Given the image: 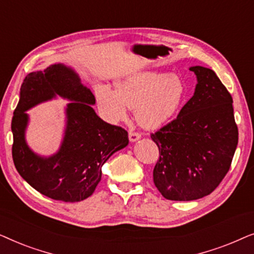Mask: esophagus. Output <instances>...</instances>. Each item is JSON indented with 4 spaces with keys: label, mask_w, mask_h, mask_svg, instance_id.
<instances>
[{
    "label": "esophagus",
    "mask_w": 254,
    "mask_h": 254,
    "mask_svg": "<svg viewBox=\"0 0 254 254\" xmlns=\"http://www.w3.org/2000/svg\"><path fill=\"white\" fill-rule=\"evenodd\" d=\"M128 137H129V141L130 142H135V141H137L138 138L141 137V134H138V133H136V131H129V134H128Z\"/></svg>",
    "instance_id": "34e87169"
}]
</instances>
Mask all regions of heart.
<instances>
[{"mask_svg":"<svg viewBox=\"0 0 254 254\" xmlns=\"http://www.w3.org/2000/svg\"><path fill=\"white\" fill-rule=\"evenodd\" d=\"M186 97V85L178 75L140 71L116 83V91L105 86L96 90L100 112L110 123L127 119L129 109L142 127L156 129L169 123Z\"/></svg>","mask_w":254,"mask_h":254,"instance_id":"obj_1","label":"heart"}]
</instances>
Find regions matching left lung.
<instances>
[{
	"instance_id": "obj_1",
	"label": "left lung",
	"mask_w": 254,
	"mask_h": 254,
	"mask_svg": "<svg viewBox=\"0 0 254 254\" xmlns=\"http://www.w3.org/2000/svg\"><path fill=\"white\" fill-rule=\"evenodd\" d=\"M197 84L178 117L150 136L159 159L154 184L165 199L196 200L227 175L238 143L232 97L214 70L195 65Z\"/></svg>"
}]
</instances>
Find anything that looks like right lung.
Instances as JSON below:
<instances>
[{"label":"right lung","mask_w":254,"mask_h":254,"mask_svg":"<svg viewBox=\"0 0 254 254\" xmlns=\"http://www.w3.org/2000/svg\"><path fill=\"white\" fill-rule=\"evenodd\" d=\"M57 95L72 100L66 109L65 137L57 154L41 158L26 144L25 112ZM95 103L78 75L61 64L24 79L11 121L12 159L22 178L43 195L64 202L86 199L102 179L104 163L128 144L127 130L100 119L91 106Z\"/></svg>","instance_id":"right-lung-1"}]
</instances>
